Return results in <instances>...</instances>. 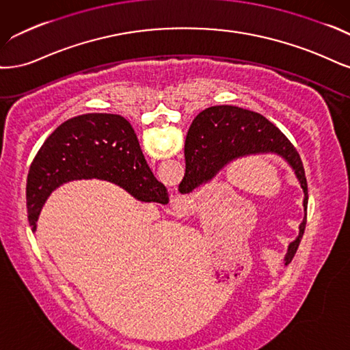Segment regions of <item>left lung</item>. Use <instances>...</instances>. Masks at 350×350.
<instances>
[{
    "mask_svg": "<svg viewBox=\"0 0 350 350\" xmlns=\"http://www.w3.org/2000/svg\"><path fill=\"white\" fill-rule=\"evenodd\" d=\"M278 154L295 172L304 190V209L308 205L306 172L295 146L272 122L260 113L235 106L208 107L195 118L185 142L186 173L178 185L180 193H190L205 185L235 159L253 154ZM306 218L299 225V235L288 247L285 265L294 258L301 243Z\"/></svg>",
    "mask_w": 350,
    "mask_h": 350,
    "instance_id": "obj_1",
    "label": "left lung"
}]
</instances>
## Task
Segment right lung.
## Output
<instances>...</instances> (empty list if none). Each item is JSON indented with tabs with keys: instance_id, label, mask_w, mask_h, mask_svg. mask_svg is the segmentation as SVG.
<instances>
[{
	"instance_id": "add662e5",
	"label": "right lung",
	"mask_w": 350,
	"mask_h": 350,
	"mask_svg": "<svg viewBox=\"0 0 350 350\" xmlns=\"http://www.w3.org/2000/svg\"><path fill=\"white\" fill-rule=\"evenodd\" d=\"M81 178L107 180L144 202H161L167 190L150 170L137 133L125 118L110 113L75 116L49 135L30 165L26 198L33 231L52 191Z\"/></svg>"
}]
</instances>
